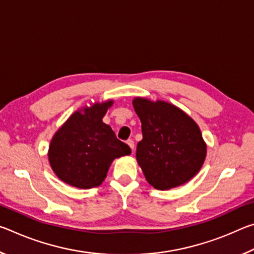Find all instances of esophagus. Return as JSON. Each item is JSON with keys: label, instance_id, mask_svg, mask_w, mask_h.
<instances>
[{"label": "esophagus", "instance_id": "34e87169", "mask_svg": "<svg viewBox=\"0 0 254 254\" xmlns=\"http://www.w3.org/2000/svg\"><path fill=\"white\" fill-rule=\"evenodd\" d=\"M127 143L128 147H130V148H131V150L133 151V149H134V142H133L132 140H127Z\"/></svg>", "mask_w": 254, "mask_h": 254}]
</instances>
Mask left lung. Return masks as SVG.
<instances>
[{
    "instance_id": "left-lung-1",
    "label": "left lung",
    "mask_w": 254,
    "mask_h": 254,
    "mask_svg": "<svg viewBox=\"0 0 254 254\" xmlns=\"http://www.w3.org/2000/svg\"><path fill=\"white\" fill-rule=\"evenodd\" d=\"M132 104L143 136L135 157L147 182L159 190H168L195 177L205 161L207 145L194 120L161 100L135 97Z\"/></svg>"
}]
</instances>
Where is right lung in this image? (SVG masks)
<instances>
[{
	"instance_id": "right-lung-1",
	"label": "right lung",
	"mask_w": 254,
	"mask_h": 254,
	"mask_svg": "<svg viewBox=\"0 0 254 254\" xmlns=\"http://www.w3.org/2000/svg\"><path fill=\"white\" fill-rule=\"evenodd\" d=\"M113 100L75 111L50 141L48 160L55 175L67 185L89 189L102 185L114 159L131 149L103 122Z\"/></svg>"
}]
</instances>
